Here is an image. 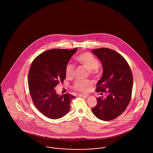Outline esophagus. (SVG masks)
I'll return each mask as SVG.
<instances>
[{
	"label": "esophagus",
	"mask_w": 153,
	"mask_h": 153,
	"mask_svg": "<svg viewBox=\"0 0 153 153\" xmlns=\"http://www.w3.org/2000/svg\"><path fill=\"white\" fill-rule=\"evenodd\" d=\"M79 96L80 97H84V98H87L89 96V95H86V94H80Z\"/></svg>",
	"instance_id": "esophagus-1"
}]
</instances>
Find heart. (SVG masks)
Segmentation results:
<instances>
[{
	"label": "heart",
	"mask_w": 153,
	"mask_h": 153,
	"mask_svg": "<svg viewBox=\"0 0 153 153\" xmlns=\"http://www.w3.org/2000/svg\"><path fill=\"white\" fill-rule=\"evenodd\" d=\"M76 61L88 69L89 74L94 76L99 75V61L92 54L89 52L82 53L76 57ZM74 69L75 66L72 64L68 63L66 65L65 73L68 79H71L73 77ZM92 84V82L90 80H76L73 82L72 88L77 91L85 92L88 91Z\"/></svg>",
	"instance_id": "heart-1"
}]
</instances>
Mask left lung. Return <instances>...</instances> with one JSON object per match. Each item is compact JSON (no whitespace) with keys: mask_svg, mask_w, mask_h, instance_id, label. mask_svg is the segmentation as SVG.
Masks as SVG:
<instances>
[{"mask_svg":"<svg viewBox=\"0 0 153 153\" xmlns=\"http://www.w3.org/2000/svg\"><path fill=\"white\" fill-rule=\"evenodd\" d=\"M92 52L100 60L103 69L96 91L109 94L105 99L102 96L97 98L92 111L100 120H113L123 112L131 100L132 73L126 60L117 51L104 48Z\"/></svg>","mask_w":153,"mask_h":153,"instance_id":"left-lung-1","label":"left lung"}]
</instances>
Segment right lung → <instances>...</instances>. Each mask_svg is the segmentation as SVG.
<instances>
[{
	"label": "right lung",
	"mask_w": 153,
	"mask_h": 153,
	"mask_svg": "<svg viewBox=\"0 0 153 153\" xmlns=\"http://www.w3.org/2000/svg\"><path fill=\"white\" fill-rule=\"evenodd\" d=\"M77 48L53 49L35 58L30 68L28 85L32 101L43 115L51 119L64 117L70 110L75 96L69 94L59 96L54 88L65 79V66Z\"/></svg>",
	"instance_id": "1"
}]
</instances>
